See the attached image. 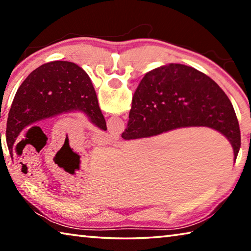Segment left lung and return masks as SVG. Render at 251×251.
I'll return each mask as SVG.
<instances>
[{"instance_id": "left-lung-1", "label": "left lung", "mask_w": 251, "mask_h": 251, "mask_svg": "<svg viewBox=\"0 0 251 251\" xmlns=\"http://www.w3.org/2000/svg\"><path fill=\"white\" fill-rule=\"evenodd\" d=\"M72 112L84 113L99 128L107 129L90 76L82 67L54 61L34 70L21 84L8 112L6 143L11 156L13 144L24 128Z\"/></svg>"}]
</instances>
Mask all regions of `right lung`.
Here are the masks:
<instances>
[{"instance_id": "1", "label": "right lung", "mask_w": 251, "mask_h": 251, "mask_svg": "<svg viewBox=\"0 0 251 251\" xmlns=\"http://www.w3.org/2000/svg\"><path fill=\"white\" fill-rule=\"evenodd\" d=\"M209 127L230 142L235 159L240 129L228 96L209 76L194 67L168 64L144 76L133 96L122 137H151L181 127Z\"/></svg>"}]
</instances>
